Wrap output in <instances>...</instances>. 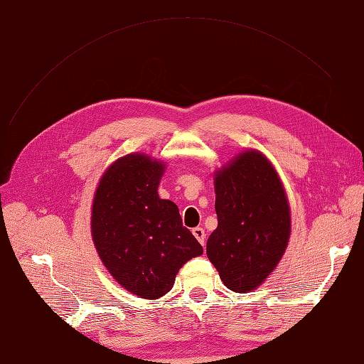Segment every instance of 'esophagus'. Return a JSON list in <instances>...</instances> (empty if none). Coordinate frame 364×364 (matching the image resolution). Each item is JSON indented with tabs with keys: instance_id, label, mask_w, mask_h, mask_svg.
<instances>
[{
	"instance_id": "1",
	"label": "esophagus",
	"mask_w": 364,
	"mask_h": 364,
	"mask_svg": "<svg viewBox=\"0 0 364 364\" xmlns=\"http://www.w3.org/2000/svg\"><path fill=\"white\" fill-rule=\"evenodd\" d=\"M193 235L197 238V241H199V243L202 245V246H205V238H206V234H205V229L203 228H194L193 229Z\"/></svg>"
}]
</instances>
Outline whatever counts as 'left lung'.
Listing matches in <instances>:
<instances>
[{
    "label": "left lung",
    "instance_id": "1",
    "mask_svg": "<svg viewBox=\"0 0 364 364\" xmlns=\"http://www.w3.org/2000/svg\"><path fill=\"white\" fill-rule=\"evenodd\" d=\"M215 213L209 261L229 290H255L278 266L290 237L287 197L266 156L249 150L217 171Z\"/></svg>",
    "mask_w": 364,
    "mask_h": 364
}]
</instances>
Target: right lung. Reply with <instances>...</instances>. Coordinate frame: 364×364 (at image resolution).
<instances>
[{"label":"right lung","instance_id":"add662e5","mask_svg":"<svg viewBox=\"0 0 364 364\" xmlns=\"http://www.w3.org/2000/svg\"><path fill=\"white\" fill-rule=\"evenodd\" d=\"M162 173L164 164L130 153L106 170L92 203L98 255L118 284L142 299L168 293L183 264L203 253L179 208L159 199Z\"/></svg>","mask_w":364,"mask_h":364}]
</instances>
